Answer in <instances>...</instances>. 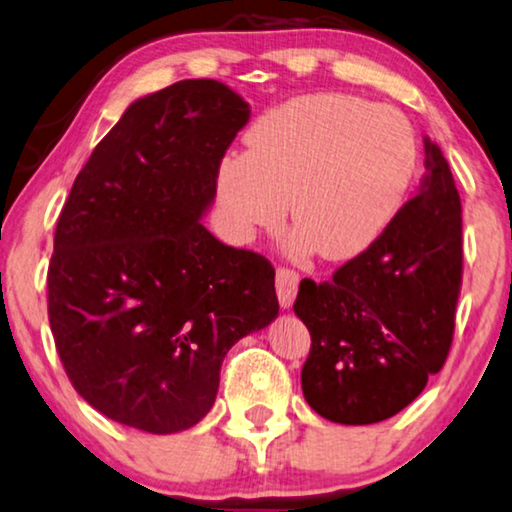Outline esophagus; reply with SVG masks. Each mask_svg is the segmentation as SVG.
Here are the masks:
<instances>
[{"label": "esophagus", "instance_id": "esophagus-1", "mask_svg": "<svg viewBox=\"0 0 512 512\" xmlns=\"http://www.w3.org/2000/svg\"><path fill=\"white\" fill-rule=\"evenodd\" d=\"M299 273L294 269H287V266H278L276 271V292L278 301L283 308H290L294 304V297H297L299 290Z\"/></svg>", "mask_w": 512, "mask_h": 512}]
</instances>
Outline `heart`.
Wrapping results in <instances>:
<instances>
[{
  "instance_id": "1",
  "label": "heart",
  "mask_w": 512,
  "mask_h": 512,
  "mask_svg": "<svg viewBox=\"0 0 512 512\" xmlns=\"http://www.w3.org/2000/svg\"><path fill=\"white\" fill-rule=\"evenodd\" d=\"M417 162L406 113L348 92H313L266 111L250 129V150L225 157L215 185L239 239L276 227L290 197V246L350 259L397 218Z\"/></svg>"
}]
</instances>
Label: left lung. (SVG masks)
<instances>
[{"mask_svg": "<svg viewBox=\"0 0 512 512\" xmlns=\"http://www.w3.org/2000/svg\"><path fill=\"white\" fill-rule=\"evenodd\" d=\"M424 155L420 190L383 236L329 280L299 285L294 313L311 331L301 390L331 422L397 415L448 359L462 290V201L441 148L424 139Z\"/></svg>", "mask_w": 512, "mask_h": 512, "instance_id": "obj_1", "label": "left lung"}]
</instances>
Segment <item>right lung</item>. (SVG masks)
Listing matches in <instances>:
<instances>
[{
    "mask_svg": "<svg viewBox=\"0 0 512 512\" xmlns=\"http://www.w3.org/2000/svg\"><path fill=\"white\" fill-rule=\"evenodd\" d=\"M248 118V104L211 78L139 99L92 150L57 218V355L74 390L127 427H194L229 348L278 315L269 259L199 222Z\"/></svg>",
    "mask_w": 512,
    "mask_h": 512,
    "instance_id": "1",
    "label": "right lung"
}]
</instances>
